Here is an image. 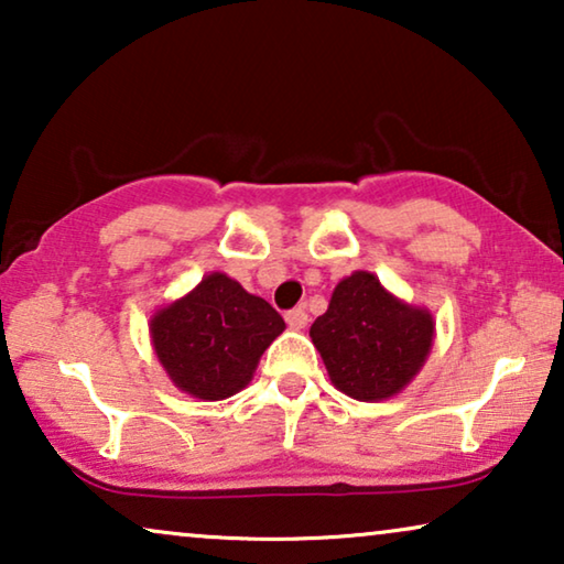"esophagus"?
I'll list each match as a JSON object with an SVG mask.
<instances>
[{
    "instance_id": "1",
    "label": "esophagus",
    "mask_w": 564,
    "mask_h": 564,
    "mask_svg": "<svg viewBox=\"0 0 564 564\" xmlns=\"http://www.w3.org/2000/svg\"><path fill=\"white\" fill-rule=\"evenodd\" d=\"M284 321H288V326L292 330H300L307 326V311L305 307H292V311L284 313Z\"/></svg>"
}]
</instances>
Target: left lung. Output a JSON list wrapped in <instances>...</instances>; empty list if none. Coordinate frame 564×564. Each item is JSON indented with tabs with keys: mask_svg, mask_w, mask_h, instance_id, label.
<instances>
[{
	"mask_svg": "<svg viewBox=\"0 0 564 564\" xmlns=\"http://www.w3.org/2000/svg\"><path fill=\"white\" fill-rule=\"evenodd\" d=\"M330 382L349 398L384 400L413 380L434 341V321L400 303L369 272L336 284L328 311L311 326Z\"/></svg>",
	"mask_w": 564,
	"mask_h": 564,
	"instance_id": "8db88e82",
	"label": "left lung"
}]
</instances>
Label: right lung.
I'll list each match as a JSON object with an SVG mask.
<instances>
[{
	"instance_id": "right-lung-1",
	"label": "right lung",
	"mask_w": 564,
	"mask_h": 564,
	"mask_svg": "<svg viewBox=\"0 0 564 564\" xmlns=\"http://www.w3.org/2000/svg\"><path fill=\"white\" fill-rule=\"evenodd\" d=\"M282 330V315L267 300L220 272L207 274L151 321L153 349L172 382L203 400H223L246 388Z\"/></svg>"
}]
</instances>
